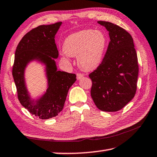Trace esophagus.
<instances>
[{
	"label": "esophagus",
	"mask_w": 157,
	"mask_h": 157,
	"mask_svg": "<svg viewBox=\"0 0 157 157\" xmlns=\"http://www.w3.org/2000/svg\"><path fill=\"white\" fill-rule=\"evenodd\" d=\"M83 74H82V73H77V79H78V80H79V79H80L82 78H83Z\"/></svg>",
	"instance_id": "1"
}]
</instances>
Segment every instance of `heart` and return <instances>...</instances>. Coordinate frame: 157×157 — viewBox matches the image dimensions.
Returning <instances> with one entry per match:
<instances>
[{
    "mask_svg": "<svg viewBox=\"0 0 157 157\" xmlns=\"http://www.w3.org/2000/svg\"><path fill=\"white\" fill-rule=\"evenodd\" d=\"M108 39L100 30H84L71 34L65 39L63 50L70 57H78V63L82 70H94L102 62L107 47ZM62 59L66 60V56Z\"/></svg>",
    "mask_w": 157,
    "mask_h": 157,
    "instance_id": "heart-1",
    "label": "heart"
}]
</instances>
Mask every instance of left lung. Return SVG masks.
Returning a JSON list of instances; mask_svg holds the SVG:
<instances>
[{
	"mask_svg": "<svg viewBox=\"0 0 157 157\" xmlns=\"http://www.w3.org/2000/svg\"><path fill=\"white\" fill-rule=\"evenodd\" d=\"M109 32L110 41L102 62L89 75L91 95L100 110H121L136 94L139 64L130 34L107 21H98Z\"/></svg>",
	"mask_w": 157,
	"mask_h": 157,
	"instance_id": "1",
	"label": "left lung"
}]
</instances>
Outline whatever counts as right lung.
Wrapping results in <instances>:
<instances>
[{"instance_id":"add662e5","label":"right lung","mask_w":157,"mask_h":157,"mask_svg":"<svg viewBox=\"0 0 157 157\" xmlns=\"http://www.w3.org/2000/svg\"><path fill=\"white\" fill-rule=\"evenodd\" d=\"M62 22L42 25L31 30L21 39L17 47L12 75L21 105L40 119L55 117L62 111L68 90L76 81V75L57 71L55 59L59 56L55 36ZM38 60L46 65L49 87L35 103L30 100L25 84L24 71L27 63Z\"/></svg>"}]
</instances>
